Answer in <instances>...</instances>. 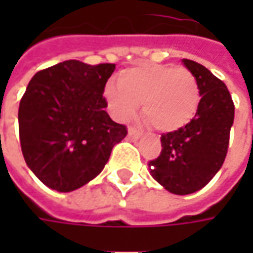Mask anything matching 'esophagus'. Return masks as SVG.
Instances as JSON below:
<instances>
[{"mask_svg": "<svg viewBox=\"0 0 253 253\" xmlns=\"http://www.w3.org/2000/svg\"><path fill=\"white\" fill-rule=\"evenodd\" d=\"M141 132L136 131V129H133V128H129L128 129V136L131 138V139H133V141H136V139H139L141 138Z\"/></svg>", "mask_w": 253, "mask_h": 253, "instance_id": "1", "label": "esophagus"}]
</instances>
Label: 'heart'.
<instances>
[{"label":"heart","instance_id":"obj_1","mask_svg":"<svg viewBox=\"0 0 253 253\" xmlns=\"http://www.w3.org/2000/svg\"><path fill=\"white\" fill-rule=\"evenodd\" d=\"M104 95L118 120H128L141 104L142 120L159 132L179 131L199 108L200 88L194 74L184 67L142 63L122 70L117 83H108Z\"/></svg>","mask_w":253,"mask_h":253}]
</instances>
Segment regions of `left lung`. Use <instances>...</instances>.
<instances>
[{
  "instance_id": "8db88e82",
  "label": "left lung",
  "mask_w": 253,
  "mask_h": 253,
  "mask_svg": "<svg viewBox=\"0 0 253 253\" xmlns=\"http://www.w3.org/2000/svg\"><path fill=\"white\" fill-rule=\"evenodd\" d=\"M181 62L197 79L199 108L184 128L162 135L161 156L148 165L161 186L184 196L203 189L221 169L235 108L227 85L209 69L189 59Z\"/></svg>"
}]
</instances>
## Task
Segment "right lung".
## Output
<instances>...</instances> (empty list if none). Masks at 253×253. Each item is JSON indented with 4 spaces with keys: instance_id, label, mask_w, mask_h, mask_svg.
<instances>
[{
    "instance_id": "right-lung-1",
    "label": "right lung",
    "mask_w": 253,
    "mask_h": 253,
    "mask_svg": "<svg viewBox=\"0 0 253 253\" xmlns=\"http://www.w3.org/2000/svg\"><path fill=\"white\" fill-rule=\"evenodd\" d=\"M115 64L66 60L38 72L19 102V139L28 168L49 189L69 193L95 179L125 125L102 97Z\"/></svg>"
}]
</instances>
